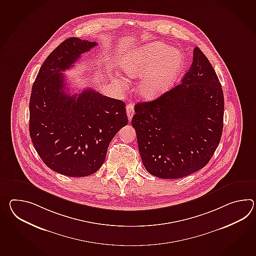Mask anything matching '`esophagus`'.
Wrapping results in <instances>:
<instances>
[{
    "instance_id": "obj_1",
    "label": "esophagus",
    "mask_w": 256,
    "mask_h": 256,
    "mask_svg": "<svg viewBox=\"0 0 256 256\" xmlns=\"http://www.w3.org/2000/svg\"><path fill=\"white\" fill-rule=\"evenodd\" d=\"M126 114H128V120L130 121V120H132L133 114H134V106H133L132 104H128L126 106Z\"/></svg>"
}]
</instances>
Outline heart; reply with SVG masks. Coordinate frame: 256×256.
Instances as JSON below:
<instances>
[{
  "mask_svg": "<svg viewBox=\"0 0 256 256\" xmlns=\"http://www.w3.org/2000/svg\"><path fill=\"white\" fill-rule=\"evenodd\" d=\"M184 65L182 53L160 41L132 50L118 63L128 77L138 79L144 76L138 86V94L145 100L157 98L174 86Z\"/></svg>",
  "mask_w": 256,
  "mask_h": 256,
  "instance_id": "1",
  "label": "heart"
}]
</instances>
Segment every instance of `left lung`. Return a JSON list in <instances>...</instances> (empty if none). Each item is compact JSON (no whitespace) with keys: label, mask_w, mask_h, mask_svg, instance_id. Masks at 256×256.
I'll return each instance as SVG.
<instances>
[{"label":"left lung","mask_w":256,"mask_h":256,"mask_svg":"<svg viewBox=\"0 0 256 256\" xmlns=\"http://www.w3.org/2000/svg\"><path fill=\"white\" fill-rule=\"evenodd\" d=\"M223 114L220 80L204 53L194 48L181 84L135 106L131 124L146 170L176 179L202 169L220 142Z\"/></svg>","instance_id":"obj_1"}]
</instances>
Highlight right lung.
Returning <instances> with one entry per match:
<instances>
[{"label": "right lung", "mask_w": 256, "mask_h": 256, "mask_svg": "<svg viewBox=\"0 0 256 256\" xmlns=\"http://www.w3.org/2000/svg\"><path fill=\"white\" fill-rule=\"evenodd\" d=\"M96 42L70 38L42 64L29 101V133L48 168L84 177L101 168L109 143L128 123L125 102L87 88L70 94L64 72Z\"/></svg>", "instance_id": "right-lung-1"}]
</instances>
